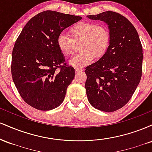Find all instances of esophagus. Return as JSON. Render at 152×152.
I'll list each match as a JSON object with an SVG mask.
<instances>
[{
    "label": "esophagus",
    "mask_w": 152,
    "mask_h": 152,
    "mask_svg": "<svg viewBox=\"0 0 152 152\" xmlns=\"http://www.w3.org/2000/svg\"><path fill=\"white\" fill-rule=\"evenodd\" d=\"M83 71L82 69H76V72H80V71Z\"/></svg>",
    "instance_id": "1"
}]
</instances>
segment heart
Here are the masks:
<instances>
[{
	"label": "heart",
	"mask_w": 152,
	"mask_h": 152,
	"mask_svg": "<svg viewBox=\"0 0 152 152\" xmlns=\"http://www.w3.org/2000/svg\"><path fill=\"white\" fill-rule=\"evenodd\" d=\"M71 36L61 34L57 38V46L65 56L73 53L74 41H81V53L69 61L71 66L76 68L83 67L94 61V58H102L105 55L110 45V33L105 26L97 25L92 22H80L71 28Z\"/></svg>",
	"instance_id": "1"
}]
</instances>
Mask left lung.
<instances>
[{"instance_id":"left-lung-1","label":"left lung","mask_w":152,"mask_h":152,"mask_svg":"<svg viewBox=\"0 0 152 152\" xmlns=\"http://www.w3.org/2000/svg\"><path fill=\"white\" fill-rule=\"evenodd\" d=\"M109 26L110 45L105 55L86 68L88 100L93 107L112 112L126 105L140 82L142 46L134 26L116 12L87 15Z\"/></svg>"}]
</instances>
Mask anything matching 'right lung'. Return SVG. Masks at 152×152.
Here are the masks:
<instances>
[{"instance_id":"add662e5","label":"right lung","mask_w":152,"mask_h":152,"mask_svg":"<svg viewBox=\"0 0 152 152\" xmlns=\"http://www.w3.org/2000/svg\"><path fill=\"white\" fill-rule=\"evenodd\" d=\"M81 19L46 10L30 19L17 38L12 52V78L24 102L35 109L49 111L64 102L75 69L66 65L57 38Z\"/></svg>"}]
</instances>
